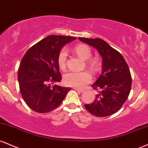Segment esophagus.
<instances>
[{
    "mask_svg": "<svg viewBox=\"0 0 148 148\" xmlns=\"http://www.w3.org/2000/svg\"><path fill=\"white\" fill-rule=\"evenodd\" d=\"M75 90H76V91L79 92H81V93L84 92V90H80V89H79V88H75Z\"/></svg>",
    "mask_w": 148,
    "mask_h": 148,
    "instance_id": "1",
    "label": "esophagus"
}]
</instances>
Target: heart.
Here are the masks:
<instances>
[{"label": "heart", "mask_w": 148, "mask_h": 148, "mask_svg": "<svg viewBox=\"0 0 148 148\" xmlns=\"http://www.w3.org/2000/svg\"><path fill=\"white\" fill-rule=\"evenodd\" d=\"M75 51L78 56L84 60H88L92 57L91 49L85 45H77L75 47ZM67 57V50L63 48L60 50L58 56V65L60 69H64L66 67ZM89 65L92 69L96 70L98 67L97 60L96 59L90 60ZM92 79L91 74L88 72H69L64 76V82L65 84L77 88H83L92 81Z\"/></svg>", "instance_id": "heart-1"}]
</instances>
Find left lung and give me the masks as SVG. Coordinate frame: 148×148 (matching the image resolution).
<instances>
[{
  "label": "left lung",
  "instance_id": "obj_1",
  "mask_svg": "<svg viewBox=\"0 0 148 148\" xmlns=\"http://www.w3.org/2000/svg\"><path fill=\"white\" fill-rule=\"evenodd\" d=\"M79 39L95 48L102 57V72L92 85L100 92L93 103L85 104V108L99 117L113 114L121 108L130 92L132 77L127 64L118 51L102 39L81 37Z\"/></svg>",
  "mask_w": 148,
  "mask_h": 148
}]
</instances>
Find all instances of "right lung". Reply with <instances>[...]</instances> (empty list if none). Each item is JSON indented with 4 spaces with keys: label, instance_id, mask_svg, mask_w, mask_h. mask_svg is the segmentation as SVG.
I'll list each match as a JSON object with an SVG mask.
<instances>
[{
    "label": "right lung",
    "instance_id": "1",
    "mask_svg": "<svg viewBox=\"0 0 148 148\" xmlns=\"http://www.w3.org/2000/svg\"><path fill=\"white\" fill-rule=\"evenodd\" d=\"M76 39L65 36H48L30 47L23 56L18 81L25 102L34 111H52L71 90L55 83L62 79L58 65V54L65 44Z\"/></svg>",
    "mask_w": 148,
    "mask_h": 148
}]
</instances>
